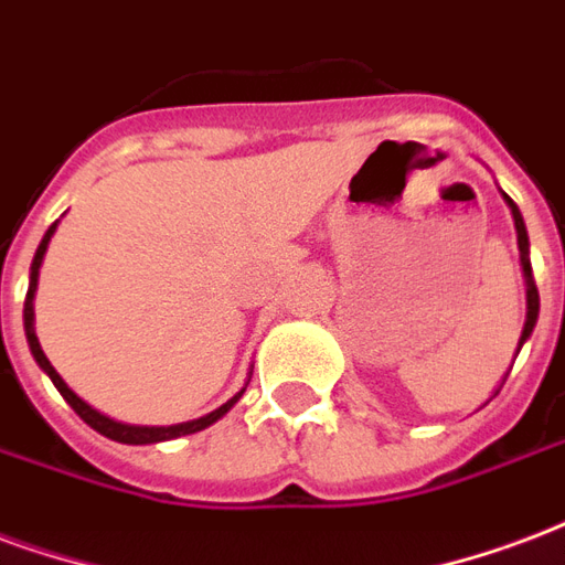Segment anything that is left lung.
Listing matches in <instances>:
<instances>
[{
    "label": "left lung",
    "mask_w": 565,
    "mask_h": 565,
    "mask_svg": "<svg viewBox=\"0 0 565 565\" xmlns=\"http://www.w3.org/2000/svg\"><path fill=\"white\" fill-rule=\"evenodd\" d=\"M509 209H512V218H515V230H518V248H521V266H524V275H527V323H524V332H521V341H518V350L521 344L527 341L530 332H533V326H536L539 317V290L536 281H533V266H530V242H527V227H524V218H521V212L512 200L505 198Z\"/></svg>",
    "instance_id": "left-lung-1"
}]
</instances>
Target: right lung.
Here are the masks:
<instances>
[{"mask_svg": "<svg viewBox=\"0 0 565 565\" xmlns=\"http://www.w3.org/2000/svg\"><path fill=\"white\" fill-rule=\"evenodd\" d=\"M53 230H56V224H50V230L44 233V239H41V245H38V250H35V260H32V271H29V294H26V305H23V323H26V338H29V350H32V356H35L38 365L47 371V377L53 380V386L60 388V395L68 401L71 407H74V413H77V416H81L86 425H92L95 431L104 434V437H110V440H116V443H131V446H143V443H161V440H173V437H185V434L203 431V428H209L212 422H218L221 416H224V413H227L230 407H233V404L242 398V392H245V388H242L239 395H233L227 404H221L218 411H212L209 416H200V419H194V422H182V425H170V428H140V425H122V422L107 419L104 413L92 411L86 401L77 398V395H74V392L65 386V380L56 374V367L50 365V359L44 356V350H41V344H38L35 329H32V320H35L32 299H35L38 269H41V260H44V250H47V242H50V236H53Z\"/></svg>", "mask_w": 565, "mask_h": 565, "instance_id": "obj_1", "label": "right lung"}]
</instances>
